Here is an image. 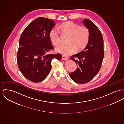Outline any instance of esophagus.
<instances>
[{"label": "esophagus", "instance_id": "34e87169", "mask_svg": "<svg viewBox=\"0 0 124 124\" xmlns=\"http://www.w3.org/2000/svg\"><path fill=\"white\" fill-rule=\"evenodd\" d=\"M62 60L65 61V60H67L68 59V57L67 56H62Z\"/></svg>", "mask_w": 124, "mask_h": 124}]
</instances>
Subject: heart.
I'll return each mask as SVG.
<instances>
[{
	"instance_id": "b5f03b06",
	"label": "heart",
	"mask_w": 124,
	"mask_h": 124,
	"mask_svg": "<svg viewBox=\"0 0 124 124\" xmlns=\"http://www.w3.org/2000/svg\"><path fill=\"white\" fill-rule=\"evenodd\" d=\"M59 30L62 34L68 36L66 41L67 44L61 45L56 48L58 53L63 55L71 54L75 49L77 51L82 50L89 41V31L85 26H79L70 21L61 24L59 27ZM59 31L57 29L53 28L50 31V39L54 46H58L60 43Z\"/></svg>"
}]
</instances>
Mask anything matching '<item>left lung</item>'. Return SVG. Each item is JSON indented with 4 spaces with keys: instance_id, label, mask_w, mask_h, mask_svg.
Returning <instances> with one entry per match:
<instances>
[{
    "instance_id": "8db88e82",
    "label": "left lung",
    "mask_w": 124,
    "mask_h": 124,
    "mask_svg": "<svg viewBox=\"0 0 124 124\" xmlns=\"http://www.w3.org/2000/svg\"><path fill=\"white\" fill-rule=\"evenodd\" d=\"M89 31V39L85 47L70 57L78 67L70 76L75 82L85 84L89 82L98 73L104 57L103 39L97 27L87 19L82 21Z\"/></svg>"
}]
</instances>
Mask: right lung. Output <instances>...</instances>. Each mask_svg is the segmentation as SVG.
<instances>
[{
    "label": "right lung",
    "instance_id": "1",
    "mask_svg": "<svg viewBox=\"0 0 124 124\" xmlns=\"http://www.w3.org/2000/svg\"><path fill=\"white\" fill-rule=\"evenodd\" d=\"M55 25L53 20L39 17L28 25L22 34L17 54V63L22 73L28 80L38 83L49 73L52 60L62 59V55L47 54L53 49L49 32Z\"/></svg>",
    "mask_w": 124,
    "mask_h": 124
}]
</instances>
